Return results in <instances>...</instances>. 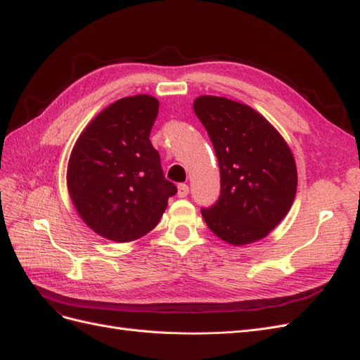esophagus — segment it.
<instances>
[{"label": "esophagus", "instance_id": "obj_1", "mask_svg": "<svg viewBox=\"0 0 360 360\" xmlns=\"http://www.w3.org/2000/svg\"><path fill=\"white\" fill-rule=\"evenodd\" d=\"M188 193H189V186L188 184H179V188H177V195H179V198H184V197H188Z\"/></svg>", "mask_w": 360, "mask_h": 360}]
</instances>
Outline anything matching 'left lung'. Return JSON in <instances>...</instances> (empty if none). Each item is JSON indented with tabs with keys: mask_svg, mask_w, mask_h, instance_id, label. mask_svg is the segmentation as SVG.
<instances>
[{
	"mask_svg": "<svg viewBox=\"0 0 360 360\" xmlns=\"http://www.w3.org/2000/svg\"><path fill=\"white\" fill-rule=\"evenodd\" d=\"M193 111L210 136L221 171L219 200L201 209L207 226L233 246L261 240L284 219L296 197L297 169L288 144L245 103L200 96Z\"/></svg>",
	"mask_w": 360,
	"mask_h": 360,
	"instance_id": "8db88e82",
	"label": "left lung"
}]
</instances>
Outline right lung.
Instances as JSON below:
<instances>
[{"mask_svg": "<svg viewBox=\"0 0 360 360\" xmlns=\"http://www.w3.org/2000/svg\"><path fill=\"white\" fill-rule=\"evenodd\" d=\"M159 101L123 97L97 114L76 139L68 165V189L82 221L112 242H132L159 224L176 195L151 146Z\"/></svg>", "mask_w": 360, "mask_h": 360, "instance_id": "obj_1", "label": "right lung"}]
</instances>
